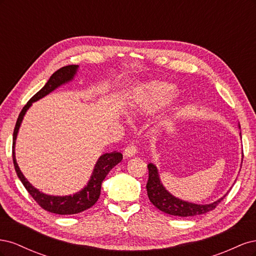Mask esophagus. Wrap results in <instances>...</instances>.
Wrapping results in <instances>:
<instances>
[{
    "instance_id": "obj_1",
    "label": "esophagus",
    "mask_w": 256,
    "mask_h": 256,
    "mask_svg": "<svg viewBox=\"0 0 256 256\" xmlns=\"http://www.w3.org/2000/svg\"><path fill=\"white\" fill-rule=\"evenodd\" d=\"M136 154V147L134 145H128L127 147H125V150H124V154H125L126 157H132Z\"/></svg>"
}]
</instances>
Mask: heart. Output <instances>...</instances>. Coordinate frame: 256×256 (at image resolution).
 Here are the masks:
<instances>
[{
    "mask_svg": "<svg viewBox=\"0 0 256 256\" xmlns=\"http://www.w3.org/2000/svg\"><path fill=\"white\" fill-rule=\"evenodd\" d=\"M176 90L166 82H152L144 86L138 95L136 106L146 112L156 111L175 97Z\"/></svg>",
    "mask_w": 256,
    "mask_h": 256,
    "instance_id": "1",
    "label": "heart"
}]
</instances>
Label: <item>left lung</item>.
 Segmentation results:
<instances>
[{
	"label": "left lung",
	"instance_id": "left-lung-1",
	"mask_svg": "<svg viewBox=\"0 0 256 256\" xmlns=\"http://www.w3.org/2000/svg\"><path fill=\"white\" fill-rule=\"evenodd\" d=\"M242 157H244V154H242ZM147 168H148V180H147V184H146L147 196H148L150 202L156 206L159 210L164 212L166 214H172V216H193L204 214L214 209L216 205H218L228 194L226 193V196H222L218 200H216V202L210 204H205V205H198L194 203L186 202V200L175 198L168 191L166 190L164 184H162L160 182L158 170L156 166L150 164L147 166Z\"/></svg>",
	"mask_w": 256,
	"mask_h": 256
}]
</instances>
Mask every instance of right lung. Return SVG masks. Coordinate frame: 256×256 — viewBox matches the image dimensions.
I'll use <instances>...</instances> for the list:
<instances>
[{
    "mask_svg": "<svg viewBox=\"0 0 256 256\" xmlns=\"http://www.w3.org/2000/svg\"><path fill=\"white\" fill-rule=\"evenodd\" d=\"M78 65L64 66L60 68L58 70H56L50 76V79L44 84V86L40 92H37L36 94L28 100V104L23 106V109L21 110L18 116L12 134V160L14 170H16V173L19 177V180H21L23 186H24L30 196L36 200V203L38 205L44 208V210L58 214H74L90 208L99 198L100 190H102V184L106 176L116 164H118L122 159V154L118 152L104 154L102 156L99 157L97 164H95L94 171H92L90 180H88L86 187L83 188L81 191L74 193V196H54L44 194V193L34 188L20 171L16 161V156H14V144H16V138L21 122L23 120V116L26 115L28 109L32 106L33 102L42 99L46 95H48L49 92L58 88L60 85L72 81L76 70H78Z\"/></svg>",
    "mask_w": 256,
    "mask_h": 256,
    "instance_id": "right-lung-1",
    "label": "right lung"
}]
</instances>
